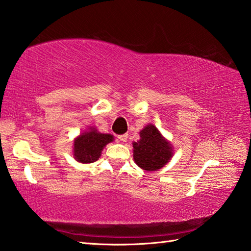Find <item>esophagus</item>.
<instances>
[{"instance_id":"obj_1","label":"esophagus","mask_w":251,"mask_h":251,"mask_svg":"<svg viewBox=\"0 0 251 251\" xmlns=\"http://www.w3.org/2000/svg\"><path fill=\"white\" fill-rule=\"evenodd\" d=\"M118 140L121 141V142H126L127 140V134L125 133V134H120L118 135Z\"/></svg>"}]
</instances>
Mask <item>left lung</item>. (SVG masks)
Segmentation results:
<instances>
[{
    "label": "left lung",
    "instance_id": "8db88e82",
    "mask_svg": "<svg viewBox=\"0 0 251 251\" xmlns=\"http://www.w3.org/2000/svg\"><path fill=\"white\" fill-rule=\"evenodd\" d=\"M140 141L133 143V157L139 167L153 172L169 162L173 155L172 148L157 127L150 125L140 132Z\"/></svg>",
    "mask_w": 251,
    "mask_h": 251
}]
</instances>
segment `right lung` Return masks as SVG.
<instances>
[{
    "label": "right lung",
    "instance_id": "right-lung-1",
    "mask_svg": "<svg viewBox=\"0 0 251 251\" xmlns=\"http://www.w3.org/2000/svg\"><path fill=\"white\" fill-rule=\"evenodd\" d=\"M113 136L110 134L99 133L92 129L86 133L81 134L74 141V155L79 163H94L99 158L103 146L110 143Z\"/></svg>",
    "mask_w": 251,
    "mask_h": 251
}]
</instances>
